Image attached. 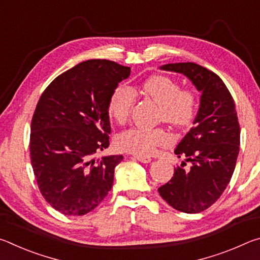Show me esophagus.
Listing matches in <instances>:
<instances>
[{
    "label": "esophagus",
    "instance_id": "1",
    "mask_svg": "<svg viewBox=\"0 0 260 260\" xmlns=\"http://www.w3.org/2000/svg\"><path fill=\"white\" fill-rule=\"evenodd\" d=\"M135 159H138L141 162H150L151 158L149 156H143V155H134Z\"/></svg>",
    "mask_w": 260,
    "mask_h": 260
}]
</instances>
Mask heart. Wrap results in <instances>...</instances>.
<instances>
[{
	"label": "heart",
	"mask_w": 260,
	"mask_h": 260,
	"mask_svg": "<svg viewBox=\"0 0 260 260\" xmlns=\"http://www.w3.org/2000/svg\"><path fill=\"white\" fill-rule=\"evenodd\" d=\"M143 91L160 105V119L175 127H186L193 121L197 112V99L189 89H181L178 81L166 76H153L143 83ZM135 103V93L127 86H118L110 95L108 111L114 120L124 124ZM165 129L131 128L118 138L122 150L136 155H150L158 147L169 142Z\"/></svg>",
	"instance_id": "1"
}]
</instances>
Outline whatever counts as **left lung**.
<instances>
[{
    "label": "left lung",
    "mask_w": 260,
    "mask_h": 260,
    "mask_svg": "<svg viewBox=\"0 0 260 260\" xmlns=\"http://www.w3.org/2000/svg\"><path fill=\"white\" fill-rule=\"evenodd\" d=\"M161 69L184 74L202 96L195 125L174 150L186 161L174 167L172 179L158 192L173 209L199 213L218 201L234 173L240 151L235 103L221 79L199 64L174 63ZM187 162L191 167L184 169Z\"/></svg>",
    "instance_id": "obj_1"
}]
</instances>
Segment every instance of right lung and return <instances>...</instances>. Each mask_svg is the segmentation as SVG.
<instances>
[{
	"instance_id": "right-lung-1",
	"label": "right lung",
	"mask_w": 260,
	"mask_h": 260,
	"mask_svg": "<svg viewBox=\"0 0 260 260\" xmlns=\"http://www.w3.org/2000/svg\"><path fill=\"white\" fill-rule=\"evenodd\" d=\"M131 68L107 59L82 61L57 77L37 104L29 155L45 200L65 215L93 211L111 190L120 156L94 159L109 147L108 103Z\"/></svg>"
}]
</instances>
